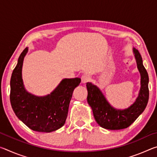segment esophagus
I'll return each instance as SVG.
<instances>
[{"instance_id": "obj_1", "label": "esophagus", "mask_w": 157, "mask_h": 157, "mask_svg": "<svg viewBox=\"0 0 157 157\" xmlns=\"http://www.w3.org/2000/svg\"><path fill=\"white\" fill-rule=\"evenodd\" d=\"M81 80H82V84H86V82H89L91 80V78H90V76L89 75H86V74H84L82 76L81 78Z\"/></svg>"}]
</instances>
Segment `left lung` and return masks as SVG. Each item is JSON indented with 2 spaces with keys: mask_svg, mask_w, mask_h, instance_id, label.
<instances>
[{
  "mask_svg": "<svg viewBox=\"0 0 157 157\" xmlns=\"http://www.w3.org/2000/svg\"><path fill=\"white\" fill-rule=\"evenodd\" d=\"M134 52L141 76V87L136 102L129 108L124 110L115 109L109 104L96 86L90 82L86 83L87 101L92 108L95 121L105 129L118 130L127 128L136 120L147 106L149 99L148 74L143 65L142 57L139 50L134 48Z\"/></svg>",
  "mask_w": 157,
  "mask_h": 157,
  "instance_id": "1",
  "label": "left lung"
}]
</instances>
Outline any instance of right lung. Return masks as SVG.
Segmentation results:
<instances>
[{
    "mask_svg": "<svg viewBox=\"0 0 157 157\" xmlns=\"http://www.w3.org/2000/svg\"><path fill=\"white\" fill-rule=\"evenodd\" d=\"M28 48L23 50L13 71L10 80V102L18 119L26 126L39 132H51L62 127L68 115L73 92L79 84L78 78L64 79L51 94L37 97L23 86L21 71Z\"/></svg>",
    "mask_w": 157,
    "mask_h": 157,
    "instance_id": "1",
    "label": "right lung"
}]
</instances>
